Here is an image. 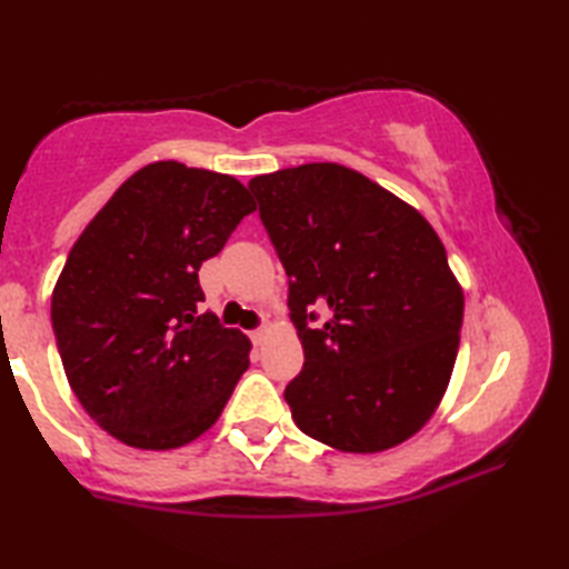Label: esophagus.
Wrapping results in <instances>:
<instances>
[{
    "label": "esophagus",
    "mask_w": 569,
    "mask_h": 569,
    "mask_svg": "<svg viewBox=\"0 0 569 569\" xmlns=\"http://www.w3.org/2000/svg\"><path fill=\"white\" fill-rule=\"evenodd\" d=\"M266 336H268V329H266V326H261V329H256V331H250V339H253V343H256V346H261V343L266 341Z\"/></svg>",
    "instance_id": "obj_1"
}]
</instances>
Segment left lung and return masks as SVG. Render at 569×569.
<instances>
[{
  "label": "left lung",
  "mask_w": 569,
  "mask_h": 569,
  "mask_svg": "<svg viewBox=\"0 0 569 569\" xmlns=\"http://www.w3.org/2000/svg\"><path fill=\"white\" fill-rule=\"evenodd\" d=\"M248 188L303 343V371L283 391L298 429L353 455L407 441L445 397L465 316L435 228L336 162L268 172ZM316 307L330 308L321 330Z\"/></svg>",
  "instance_id": "1"
}]
</instances>
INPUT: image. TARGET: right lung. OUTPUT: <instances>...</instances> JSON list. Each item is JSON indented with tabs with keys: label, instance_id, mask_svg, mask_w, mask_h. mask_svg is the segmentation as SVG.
Listing matches in <instances>:
<instances>
[{
	"label": "right lung",
	"instance_id": "obj_1",
	"mask_svg": "<svg viewBox=\"0 0 569 569\" xmlns=\"http://www.w3.org/2000/svg\"><path fill=\"white\" fill-rule=\"evenodd\" d=\"M233 176L160 160L140 168L72 246L52 293V329L84 411L138 449H176L213 427L248 369L198 271L253 213Z\"/></svg>",
	"mask_w": 569,
	"mask_h": 569
}]
</instances>
